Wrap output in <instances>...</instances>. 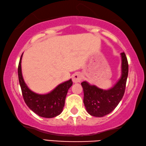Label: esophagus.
<instances>
[{
	"label": "esophagus",
	"instance_id": "obj_1",
	"mask_svg": "<svg viewBox=\"0 0 146 146\" xmlns=\"http://www.w3.org/2000/svg\"><path fill=\"white\" fill-rule=\"evenodd\" d=\"M82 79V74L80 73H75V74H73L72 76V80L73 82L75 83H77V82H80Z\"/></svg>",
	"mask_w": 146,
	"mask_h": 146
}]
</instances>
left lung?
I'll return each mask as SVG.
<instances>
[{
  "label": "left lung",
  "mask_w": 146,
  "mask_h": 146,
  "mask_svg": "<svg viewBox=\"0 0 146 146\" xmlns=\"http://www.w3.org/2000/svg\"><path fill=\"white\" fill-rule=\"evenodd\" d=\"M122 75L117 84L110 90H104L84 81L81 83L84 91V104L89 114L102 117L117 107L125 92L128 75V62L124 52L121 53Z\"/></svg>",
  "instance_id": "1"
}]
</instances>
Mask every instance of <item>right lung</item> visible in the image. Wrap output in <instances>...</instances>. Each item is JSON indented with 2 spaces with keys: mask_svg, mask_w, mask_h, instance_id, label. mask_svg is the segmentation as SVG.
Here are the masks:
<instances>
[{
  "mask_svg": "<svg viewBox=\"0 0 146 146\" xmlns=\"http://www.w3.org/2000/svg\"><path fill=\"white\" fill-rule=\"evenodd\" d=\"M20 58L18 75L24 102L29 108L36 115L44 118L55 117L63 110L65 99L68 90L73 84L71 79L60 84L50 93L40 95L29 90L24 82L21 70V60Z\"/></svg>",
  "mask_w": 146,
  "mask_h": 146,
  "instance_id": "1",
  "label": "right lung"
}]
</instances>
